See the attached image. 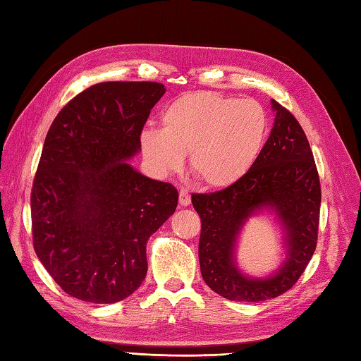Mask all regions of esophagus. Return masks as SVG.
<instances>
[{
	"instance_id": "obj_1",
	"label": "esophagus",
	"mask_w": 361,
	"mask_h": 361,
	"mask_svg": "<svg viewBox=\"0 0 361 361\" xmlns=\"http://www.w3.org/2000/svg\"><path fill=\"white\" fill-rule=\"evenodd\" d=\"M178 202H180L181 206H189V204H190V195H189V192H188V189H185V188L180 189Z\"/></svg>"
}]
</instances>
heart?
Wrapping results in <instances>:
<instances>
[{"instance_id": "heart-1", "label": "heart", "mask_w": 361, "mask_h": 361, "mask_svg": "<svg viewBox=\"0 0 361 361\" xmlns=\"http://www.w3.org/2000/svg\"><path fill=\"white\" fill-rule=\"evenodd\" d=\"M267 130L265 109L255 99L189 93L166 106L161 130H144L141 149L159 173L178 171L189 153L190 173L204 186L224 189L255 164Z\"/></svg>"}]
</instances>
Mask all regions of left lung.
<instances>
[{
    "mask_svg": "<svg viewBox=\"0 0 361 361\" xmlns=\"http://www.w3.org/2000/svg\"><path fill=\"white\" fill-rule=\"evenodd\" d=\"M271 109L270 136L247 175L219 192L192 194L202 219V276L211 290L229 301L259 302L286 293L317 248L321 186L310 144L293 114L276 101ZM264 209L280 220L288 256L268 279H250L235 262L236 237L246 220Z\"/></svg>",
    "mask_w": 361,
    "mask_h": 361,
    "instance_id": "left-lung-1",
    "label": "left lung"
}]
</instances>
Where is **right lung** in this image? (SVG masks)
I'll use <instances>...</instances> for the list:
<instances>
[{"label": "right lung", "mask_w": 361, "mask_h": 361, "mask_svg": "<svg viewBox=\"0 0 361 361\" xmlns=\"http://www.w3.org/2000/svg\"><path fill=\"white\" fill-rule=\"evenodd\" d=\"M158 82H102L82 91L46 135L30 194L34 250L60 288L111 304L147 274L145 245L172 216L178 192L127 161L141 150Z\"/></svg>", "instance_id": "1"}]
</instances>
